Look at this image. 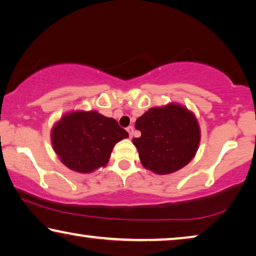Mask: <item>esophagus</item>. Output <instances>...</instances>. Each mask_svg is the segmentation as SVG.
Returning a JSON list of instances; mask_svg holds the SVG:
<instances>
[{
    "label": "esophagus",
    "instance_id": "esophagus-1",
    "mask_svg": "<svg viewBox=\"0 0 256 256\" xmlns=\"http://www.w3.org/2000/svg\"><path fill=\"white\" fill-rule=\"evenodd\" d=\"M126 131L128 132L130 138H132V136H133V133H134V128H133V126H128V128H126Z\"/></svg>",
    "mask_w": 256,
    "mask_h": 256
}]
</instances>
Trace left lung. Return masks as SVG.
Returning a JSON list of instances; mask_svg holds the SVG:
<instances>
[{
    "label": "left lung",
    "instance_id": "obj_1",
    "mask_svg": "<svg viewBox=\"0 0 256 256\" xmlns=\"http://www.w3.org/2000/svg\"><path fill=\"white\" fill-rule=\"evenodd\" d=\"M141 132L133 144L146 168L157 174L178 171L192 160L200 140L197 120L180 104L150 108L136 122Z\"/></svg>",
    "mask_w": 256,
    "mask_h": 256
}]
</instances>
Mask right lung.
Instances as JSON below:
<instances>
[{
    "label": "right lung",
    "instance_id": "add662e5",
    "mask_svg": "<svg viewBox=\"0 0 256 256\" xmlns=\"http://www.w3.org/2000/svg\"><path fill=\"white\" fill-rule=\"evenodd\" d=\"M128 136L116 120L98 112H75L64 116L52 130V146L68 168L90 173L104 166L116 142Z\"/></svg>",
    "mask_w": 256,
    "mask_h": 256
}]
</instances>
